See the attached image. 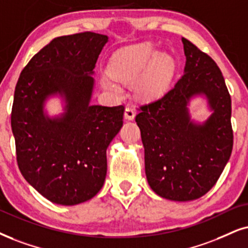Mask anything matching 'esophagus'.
Returning a JSON list of instances; mask_svg holds the SVG:
<instances>
[{
  "label": "esophagus",
  "mask_w": 248,
  "mask_h": 248,
  "mask_svg": "<svg viewBox=\"0 0 248 248\" xmlns=\"http://www.w3.org/2000/svg\"><path fill=\"white\" fill-rule=\"evenodd\" d=\"M124 119H126V120H128V121L134 120V118H135L134 108H126V109H124Z\"/></svg>",
  "instance_id": "1"
}]
</instances>
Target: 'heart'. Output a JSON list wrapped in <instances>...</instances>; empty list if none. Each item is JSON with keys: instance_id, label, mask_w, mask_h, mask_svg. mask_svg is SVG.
<instances>
[{"instance_id": "obj_1", "label": "heart", "mask_w": 248, "mask_h": 248, "mask_svg": "<svg viewBox=\"0 0 248 248\" xmlns=\"http://www.w3.org/2000/svg\"><path fill=\"white\" fill-rule=\"evenodd\" d=\"M176 62L166 52H159L151 42L124 46L112 56L108 62L109 77L102 79L104 89L121 93L119 84L134 83L136 92L145 99L161 96L173 80Z\"/></svg>"}]
</instances>
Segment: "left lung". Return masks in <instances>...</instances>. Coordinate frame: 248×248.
<instances>
[{
	"mask_svg": "<svg viewBox=\"0 0 248 248\" xmlns=\"http://www.w3.org/2000/svg\"><path fill=\"white\" fill-rule=\"evenodd\" d=\"M186 66L174 88L136 115L144 146L147 183L165 199L190 202L214 186L233 145L231 98L216 62L182 37ZM202 98L211 112L203 122L190 117Z\"/></svg>",
	"mask_w": 248,
	"mask_h": 248,
	"instance_id": "1",
	"label": "left lung"
}]
</instances>
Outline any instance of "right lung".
Masks as SVG:
<instances>
[{
    "label": "right lung",
    "instance_id": "obj_1",
    "mask_svg": "<svg viewBox=\"0 0 248 248\" xmlns=\"http://www.w3.org/2000/svg\"><path fill=\"white\" fill-rule=\"evenodd\" d=\"M108 36H59L21 71L11 128L17 162L28 183L51 202L73 206L95 197L108 170L106 149L122 127L124 108L93 105L95 67ZM62 112L50 116L49 99Z\"/></svg>",
    "mask_w": 248,
    "mask_h": 248
}]
</instances>
